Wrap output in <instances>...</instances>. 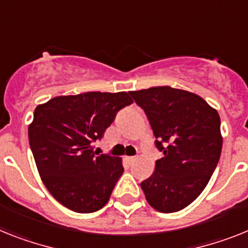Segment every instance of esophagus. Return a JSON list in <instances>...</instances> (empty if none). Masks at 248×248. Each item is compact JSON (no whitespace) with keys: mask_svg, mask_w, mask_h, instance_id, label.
Returning <instances> with one entry per match:
<instances>
[{"mask_svg":"<svg viewBox=\"0 0 248 248\" xmlns=\"http://www.w3.org/2000/svg\"><path fill=\"white\" fill-rule=\"evenodd\" d=\"M126 160H127V161L130 164H132V163H135V161H136V160H137V156H128V157H126Z\"/></svg>","mask_w":248,"mask_h":248,"instance_id":"34e87169","label":"esophagus"}]
</instances>
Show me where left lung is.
I'll return each instance as SVG.
<instances>
[{
  "mask_svg": "<svg viewBox=\"0 0 248 248\" xmlns=\"http://www.w3.org/2000/svg\"><path fill=\"white\" fill-rule=\"evenodd\" d=\"M130 94L146 113L155 146L164 154L141 183L147 203L163 213L182 211L204 190L219 161V114L198 94L168 85Z\"/></svg>",
  "mask_w": 248,
  "mask_h": 248,
  "instance_id": "left-lung-1",
  "label": "left lung"
}]
</instances>
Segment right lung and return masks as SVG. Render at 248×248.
<instances>
[{"label":"right lung","instance_id":"obj_1","mask_svg":"<svg viewBox=\"0 0 248 248\" xmlns=\"http://www.w3.org/2000/svg\"><path fill=\"white\" fill-rule=\"evenodd\" d=\"M132 102L126 92H87L59 95L35 108L29 142L44 185L60 204L77 213L107 204L124 172L122 159L99 155L93 143Z\"/></svg>","mask_w":248,"mask_h":248}]
</instances>
